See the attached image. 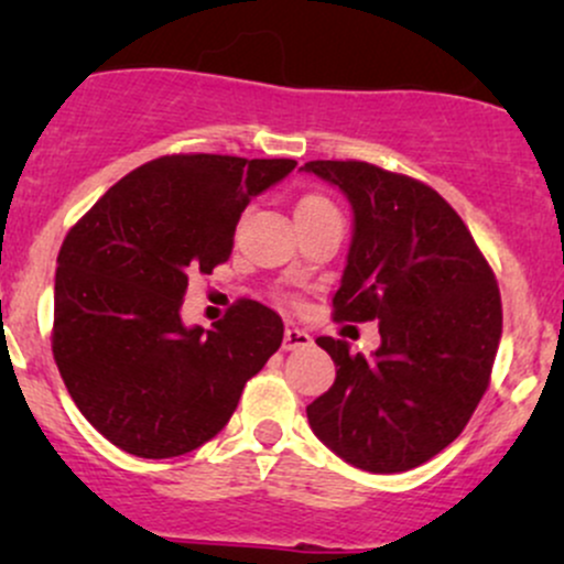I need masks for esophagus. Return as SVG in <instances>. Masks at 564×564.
Wrapping results in <instances>:
<instances>
[{
    "label": "esophagus",
    "mask_w": 564,
    "mask_h": 564,
    "mask_svg": "<svg viewBox=\"0 0 564 564\" xmlns=\"http://www.w3.org/2000/svg\"><path fill=\"white\" fill-rule=\"evenodd\" d=\"M313 345V336H310L307 332H302V328H286L283 332V349H304Z\"/></svg>",
    "instance_id": "esophagus-1"
}]
</instances>
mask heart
<instances>
[{"label": "heart", "instance_id": "b5f03b06", "mask_svg": "<svg viewBox=\"0 0 564 564\" xmlns=\"http://www.w3.org/2000/svg\"><path fill=\"white\" fill-rule=\"evenodd\" d=\"M336 212L332 206V200L323 198V196H307L300 200V206H296V217H310V215H332Z\"/></svg>", "mask_w": 564, "mask_h": 564}]
</instances>
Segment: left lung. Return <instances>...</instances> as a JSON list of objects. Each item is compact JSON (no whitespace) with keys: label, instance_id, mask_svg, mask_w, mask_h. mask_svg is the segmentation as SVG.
I'll use <instances>...</instances> for the list:
<instances>
[{"label":"left lung","instance_id":"1","mask_svg":"<svg viewBox=\"0 0 564 564\" xmlns=\"http://www.w3.org/2000/svg\"><path fill=\"white\" fill-rule=\"evenodd\" d=\"M352 206L336 321H379L371 358L318 336L336 364L307 405L315 437L352 467L394 475L462 435L488 390L501 296L494 270L451 204L419 180L366 161H307Z\"/></svg>","mask_w":564,"mask_h":564}]
</instances>
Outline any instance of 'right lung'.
<instances>
[{
    "label": "right lung",
    "instance_id": "obj_1",
    "mask_svg": "<svg viewBox=\"0 0 564 564\" xmlns=\"http://www.w3.org/2000/svg\"><path fill=\"white\" fill-rule=\"evenodd\" d=\"M294 166L212 153L148 161L68 230L53 355L76 408L116 448L196 451L281 347V315L260 302H238L212 332L185 326L180 310L191 273L228 262L246 204Z\"/></svg>",
    "mask_w": 564,
    "mask_h": 564
}]
</instances>
